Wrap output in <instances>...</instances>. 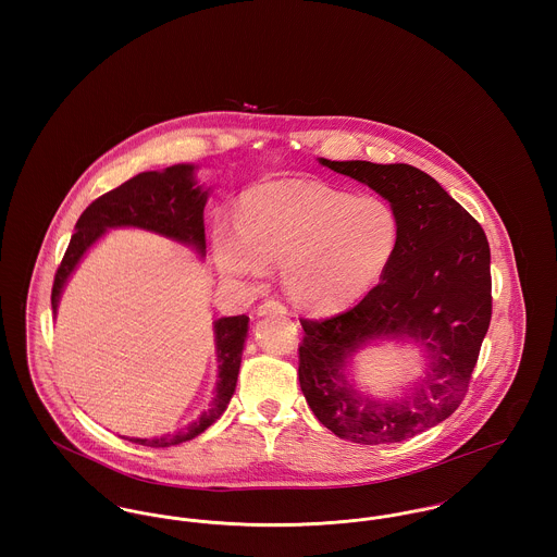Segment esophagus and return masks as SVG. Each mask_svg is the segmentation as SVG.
Returning a JSON list of instances; mask_svg holds the SVG:
<instances>
[{"mask_svg":"<svg viewBox=\"0 0 557 557\" xmlns=\"http://www.w3.org/2000/svg\"><path fill=\"white\" fill-rule=\"evenodd\" d=\"M287 309L281 305V302H274V300H268V302H261L257 307V315L263 318V315H285Z\"/></svg>","mask_w":557,"mask_h":557,"instance_id":"34e87169","label":"esophagus"}]
</instances>
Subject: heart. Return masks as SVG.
Wrapping results in <instances>:
<instances>
[{"instance_id":"obj_1","label":"heart","mask_w":557,"mask_h":557,"mask_svg":"<svg viewBox=\"0 0 557 557\" xmlns=\"http://www.w3.org/2000/svg\"><path fill=\"white\" fill-rule=\"evenodd\" d=\"M398 219L380 197H356L311 180H274L248 188L238 227L219 225L214 255L221 272L257 281L281 263L292 302L336 313L382 278L397 252Z\"/></svg>"}]
</instances>
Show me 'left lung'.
<instances>
[{
    "label": "left lung",
    "mask_w": 557,
    "mask_h": 557,
    "mask_svg": "<svg viewBox=\"0 0 557 557\" xmlns=\"http://www.w3.org/2000/svg\"><path fill=\"white\" fill-rule=\"evenodd\" d=\"M384 197L398 246L382 283L354 309L300 319V388L319 422L356 444H395L446 420L466 397L491 321V250L476 221L411 164L319 159ZM413 344L428 371L398 398L357 388L352 358L377 342Z\"/></svg>",
    "instance_id": "obj_1"
}]
</instances>
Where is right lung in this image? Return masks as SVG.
Returning a JSON list of instances; mask_svg holds the SVG:
<instances>
[{
	"label": "right lung",
	"mask_w": 557,
	"mask_h": 557,
	"mask_svg": "<svg viewBox=\"0 0 557 557\" xmlns=\"http://www.w3.org/2000/svg\"><path fill=\"white\" fill-rule=\"evenodd\" d=\"M195 171L197 166L186 162L166 166L162 171H144L85 208L75 225V234L66 248L62 265L55 272L51 292L53 315H58L62 294L73 272L79 268L83 257L109 230H144L193 248L201 259L206 257L203 208L208 203L210 188H203L197 182ZM212 327L219 362V382L208 409H203L197 420L171 435L124 440L150 448L177 446L201 435L212 422H216L225 413L238 384L248 318L238 315L214 319Z\"/></svg>",
	"instance_id": "right-lung-1"
}]
</instances>
